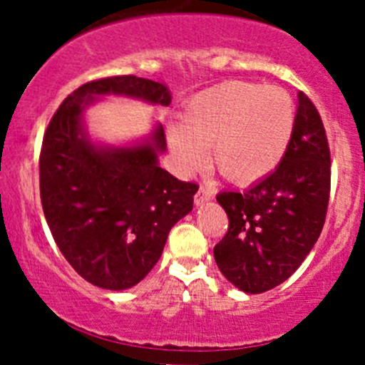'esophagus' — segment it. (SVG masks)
Listing matches in <instances>:
<instances>
[{
  "instance_id": "esophagus-1",
  "label": "esophagus",
  "mask_w": 365,
  "mask_h": 365,
  "mask_svg": "<svg viewBox=\"0 0 365 365\" xmlns=\"http://www.w3.org/2000/svg\"><path fill=\"white\" fill-rule=\"evenodd\" d=\"M212 197H213L212 190H208L206 187H200V190L196 192V197H194V203H196L197 206L205 205V203H208V201H212Z\"/></svg>"
}]
</instances>
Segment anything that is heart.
I'll return each mask as SVG.
<instances>
[{
	"instance_id": "b5f03b06",
	"label": "heart",
	"mask_w": 365,
	"mask_h": 365,
	"mask_svg": "<svg viewBox=\"0 0 365 365\" xmlns=\"http://www.w3.org/2000/svg\"><path fill=\"white\" fill-rule=\"evenodd\" d=\"M295 106L277 86L227 81L192 95L169 127L168 141L183 171L203 168L212 157L224 178L252 183L270 175L288 152Z\"/></svg>"
}]
</instances>
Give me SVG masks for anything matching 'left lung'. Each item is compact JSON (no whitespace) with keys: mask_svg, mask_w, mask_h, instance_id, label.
<instances>
[{"mask_svg":"<svg viewBox=\"0 0 365 365\" xmlns=\"http://www.w3.org/2000/svg\"><path fill=\"white\" fill-rule=\"evenodd\" d=\"M329 194L325 127L300 91L295 130L281 164L245 192L226 190L217 196L230 219L226 237L213 247L224 277L252 295L292 277L318 242Z\"/></svg>","mask_w":365,"mask_h":365,"instance_id":"8db88e82","label":"left lung"}]
</instances>
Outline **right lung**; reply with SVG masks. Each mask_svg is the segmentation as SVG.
Returning a JSON list of instances; mask_svg holds the SVG:
<instances>
[{
  "mask_svg": "<svg viewBox=\"0 0 365 365\" xmlns=\"http://www.w3.org/2000/svg\"><path fill=\"white\" fill-rule=\"evenodd\" d=\"M171 104L164 84L135 76L91 81L58 108L40 152V200L54 242L73 270L104 289H128L155 267L171 227L192 210L197 185L159 165L160 123L134 145L90 138L84 113L102 97Z\"/></svg>",
  "mask_w": 365,
  "mask_h": 365,
  "instance_id": "right-lung-1",
  "label": "right lung"
}]
</instances>
